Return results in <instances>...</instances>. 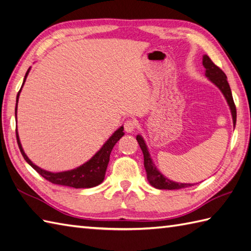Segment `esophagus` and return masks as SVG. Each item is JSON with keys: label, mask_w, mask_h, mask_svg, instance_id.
<instances>
[{"label": "esophagus", "mask_w": 251, "mask_h": 251, "mask_svg": "<svg viewBox=\"0 0 251 251\" xmlns=\"http://www.w3.org/2000/svg\"><path fill=\"white\" fill-rule=\"evenodd\" d=\"M124 127H125V131L127 133H131L137 127V120L131 118V119H127L125 121L124 124Z\"/></svg>", "instance_id": "obj_1"}]
</instances>
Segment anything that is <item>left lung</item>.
Returning a JSON list of instances; mask_svg holds the SVG:
<instances>
[{"label": "left lung", "mask_w": 251, "mask_h": 251, "mask_svg": "<svg viewBox=\"0 0 251 251\" xmlns=\"http://www.w3.org/2000/svg\"><path fill=\"white\" fill-rule=\"evenodd\" d=\"M203 66L205 68V75L209 77L211 81L216 85V86L222 90V93L227 99L228 104L230 106L231 113H232V117H233V124L235 126V121H236V107L233 101V97H232L231 89L229 86V83L227 81V75H225V72L219 68L218 66H216L212 62V59L207 56V55H204L203 56ZM138 145L142 149L143 153H144V166L147 173V179H148L150 184L158 189H181V188H185L188 186H192L193 184H183V183H176L168 180L167 178L158 172V170L155 168L153 162H152L150 154L148 152V149H147V146L144 142V139L142 136L137 135L136 137Z\"/></svg>", "instance_id": "obj_1"}]
</instances>
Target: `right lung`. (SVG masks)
Wrapping results in <instances>:
<instances>
[{
  "label": "right lung",
  "mask_w": 251,
  "mask_h": 251,
  "mask_svg": "<svg viewBox=\"0 0 251 251\" xmlns=\"http://www.w3.org/2000/svg\"><path fill=\"white\" fill-rule=\"evenodd\" d=\"M29 69L26 71L25 76H24V82H25V78L28 75ZM22 84V86H23ZM22 88V87H21ZM20 91L17 95V104H18V99H19ZM15 115L17 117V105L15 109ZM124 127H120L117 131H116L113 135L109 137V139L104 144V146L97 152V153L90 158V160L83 164L82 166H79L73 170H69V172H63V173H50L39 168L36 166L35 164L30 162L29 158L24 153L22 149V146L20 144L19 135H18V132L16 130V136H17V142L18 146H19V149L21 151V154L23 155L24 160H25L30 166H32L36 172H37L40 176H44L46 180L49 182L53 183V184H58V185H64V186H70L75 188H90L99 185L102 181L104 180L105 172L107 168V164L109 161V154H111L113 147L116 145V143L124 136Z\"/></svg>",
  "instance_id": "right-lung-1"
}]
</instances>
